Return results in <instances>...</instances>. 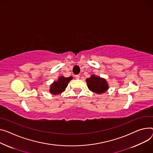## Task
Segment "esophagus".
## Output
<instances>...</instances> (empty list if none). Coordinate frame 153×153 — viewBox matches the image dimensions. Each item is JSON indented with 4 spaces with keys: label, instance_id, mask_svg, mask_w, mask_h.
Here are the masks:
<instances>
[{
    "label": "esophagus",
    "instance_id": "1",
    "mask_svg": "<svg viewBox=\"0 0 153 153\" xmlns=\"http://www.w3.org/2000/svg\"><path fill=\"white\" fill-rule=\"evenodd\" d=\"M76 79H80L79 75H76Z\"/></svg>",
    "mask_w": 153,
    "mask_h": 153
}]
</instances>
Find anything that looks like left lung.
I'll use <instances>...</instances> for the list:
<instances>
[{"label":"left lung","mask_w":153,"mask_h":153,"mask_svg":"<svg viewBox=\"0 0 153 153\" xmlns=\"http://www.w3.org/2000/svg\"><path fill=\"white\" fill-rule=\"evenodd\" d=\"M86 82L88 89L97 94H104L109 89L106 80L95 74L91 75L89 78H87Z\"/></svg>","instance_id":"8db88e82"}]
</instances>
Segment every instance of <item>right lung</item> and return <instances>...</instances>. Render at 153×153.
<instances>
[{"mask_svg": "<svg viewBox=\"0 0 153 153\" xmlns=\"http://www.w3.org/2000/svg\"><path fill=\"white\" fill-rule=\"evenodd\" d=\"M73 76H69L68 77H65L61 76L58 77V79L50 85L49 91L52 95H59L62 94L65 90L67 87L69 81L73 79Z\"/></svg>", "mask_w": 153, "mask_h": 153, "instance_id": "obj_1", "label": "right lung"}]
</instances>
